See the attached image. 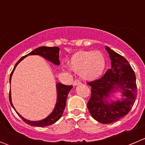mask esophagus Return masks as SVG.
Returning a JSON list of instances; mask_svg holds the SVG:
<instances>
[{
	"instance_id": "1",
	"label": "esophagus",
	"mask_w": 145,
	"mask_h": 145,
	"mask_svg": "<svg viewBox=\"0 0 145 145\" xmlns=\"http://www.w3.org/2000/svg\"><path fill=\"white\" fill-rule=\"evenodd\" d=\"M81 83H80V80H75L73 81V85L74 86H77V85H79V84H80Z\"/></svg>"
}]
</instances>
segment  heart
I'll use <instances>...</instances> for the list:
<instances>
[{
    "label": "heart",
    "instance_id": "b5f03b06",
    "mask_svg": "<svg viewBox=\"0 0 145 145\" xmlns=\"http://www.w3.org/2000/svg\"><path fill=\"white\" fill-rule=\"evenodd\" d=\"M69 67L86 80H93L100 76L105 67V59L98 51H81L72 56Z\"/></svg>",
    "mask_w": 145,
    "mask_h": 145
}]
</instances>
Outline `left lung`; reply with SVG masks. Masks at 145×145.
I'll list each match as a JSON object with an SVG mask.
<instances>
[{
  "instance_id": "1",
  "label": "left lung",
  "mask_w": 145,
  "mask_h": 145,
  "mask_svg": "<svg viewBox=\"0 0 145 145\" xmlns=\"http://www.w3.org/2000/svg\"><path fill=\"white\" fill-rule=\"evenodd\" d=\"M105 48L110 58L111 68L100 78L87 83L91 90L87 104L88 111L93 119L104 124L112 123L126 116L137 94L136 75L129 61L108 46ZM118 88L122 91L123 99L109 103L106 98Z\"/></svg>"
}]
</instances>
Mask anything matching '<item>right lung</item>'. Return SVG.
<instances>
[{"mask_svg": "<svg viewBox=\"0 0 145 145\" xmlns=\"http://www.w3.org/2000/svg\"><path fill=\"white\" fill-rule=\"evenodd\" d=\"M59 48L57 46L54 47H46V46H40L37 48L36 49L33 50V52L29 53L28 54L25 55L24 57H22L19 61L16 62L15 65L13 69L12 72H11V75H10V83H11V75L13 74V72L14 70L15 67L16 65L19 64V62L22 61L24 58L28 56V55H40L41 57H44L45 59H46L48 61H52V63H54L56 65H59L60 64L59 59ZM72 86H66L64 84H61V83H58L57 84V100L56 106H55L53 112L50 114L49 116L45 119L39 121H31V120H28L27 119L24 118L22 117L20 114L16 112V113L19 115L20 118L23 120V121H25L26 123L28 125H32V126H38V127H44V126H47V125H50L54 123L61 117L62 114L64 112V110L66 106V101L67 98V94H68L69 91L72 89ZM9 101L11 103V105L12 107L14 109V106L11 102V91L9 92ZM15 110V109H14Z\"/></svg>", "mask_w": 145, "mask_h": 145, "instance_id": "right-lung-1", "label": "right lung"}]
</instances>
